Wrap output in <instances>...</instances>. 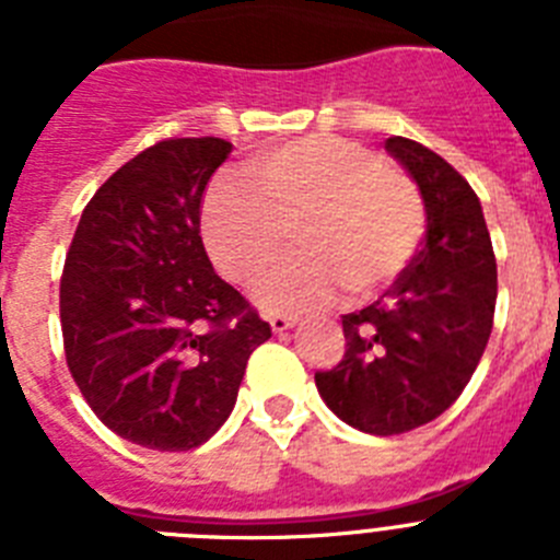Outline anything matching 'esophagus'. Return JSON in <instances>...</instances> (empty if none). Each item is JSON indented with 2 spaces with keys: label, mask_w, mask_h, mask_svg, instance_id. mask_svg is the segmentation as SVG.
Returning a JSON list of instances; mask_svg holds the SVG:
<instances>
[{
  "label": "esophagus",
  "mask_w": 560,
  "mask_h": 560,
  "mask_svg": "<svg viewBox=\"0 0 560 560\" xmlns=\"http://www.w3.org/2000/svg\"><path fill=\"white\" fill-rule=\"evenodd\" d=\"M269 325H271V330H275V334H285V330L294 328L296 319H291V316L275 314V316H269Z\"/></svg>",
  "instance_id": "1"
}]
</instances>
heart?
Returning a JSON list of instances; mask_svg holds the SVG:
<instances>
[{"instance_id":"obj_1","label":"heart","mask_w":560,"mask_h":560,"mask_svg":"<svg viewBox=\"0 0 560 560\" xmlns=\"http://www.w3.org/2000/svg\"><path fill=\"white\" fill-rule=\"evenodd\" d=\"M246 179H224L210 192L205 241L230 280L252 283L294 226L303 255L257 283L255 303L266 311H323L341 289L375 294L407 269L423 237L427 215L415 182L345 137L316 133L255 153Z\"/></svg>"}]
</instances>
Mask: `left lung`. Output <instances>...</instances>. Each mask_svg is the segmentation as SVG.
Listing matches in <instances>:
<instances>
[{"label": "left lung", "instance_id": "1", "mask_svg": "<svg viewBox=\"0 0 560 560\" xmlns=\"http://www.w3.org/2000/svg\"><path fill=\"white\" fill-rule=\"evenodd\" d=\"M418 185L427 237L378 303L341 316L345 355L316 389L368 434H404L446 412L471 381L497 308V257L482 205L443 156L407 137L384 142Z\"/></svg>", "mask_w": 560, "mask_h": 560}]
</instances>
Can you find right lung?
<instances>
[{"label":"right lung","mask_w":560,"mask_h":560,"mask_svg":"<svg viewBox=\"0 0 560 560\" xmlns=\"http://www.w3.org/2000/svg\"><path fill=\"white\" fill-rule=\"evenodd\" d=\"M230 151L219 137H182L137 153L92 196L69 246V373L92 412L137 446L207 443L235 407L252 350L271 336L201 244L207 182Z\"/></svg>","instance_id":"obj_1"}]
</instances>
